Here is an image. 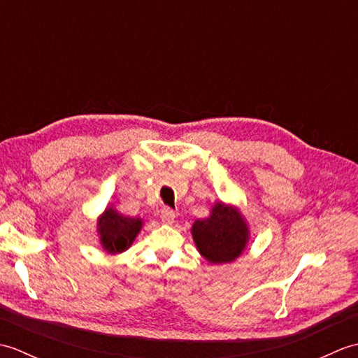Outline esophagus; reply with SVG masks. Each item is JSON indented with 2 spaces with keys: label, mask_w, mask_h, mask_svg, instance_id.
<instances>
[{
  "label": "esophagus",
  "mask_w": 358,
  "mask_h": 358,
  "mask_svg": "<svg viewBox=\"0 0 358 358\" xmlns=\"http://www.w3.org/2000/svg\"><path fill=\"white\" fill-rule=\"evenodd\" d=\"M173 218H175V212H173L171 208L164 206V208L162 209V220H163V223L172 224V223H173Z\"/></svg>",
  "instance_id": "esophagus-1"
}]
</instances>
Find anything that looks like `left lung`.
Listing matches in <instances>:
<instances>
[{
	"label": "left lung",
	"mask_w": 358,
	"mask_h": 358,
	"mask_svg": "<svg viewBox=\"0 0 358 358\" xmlns=\"http://www.w3.org/2000/svg\"><path fill=\"white\" fill-rule=\"evenodd\" d=\"M192 237L208 262L229 263L245 249L248 227L237 210L217 203L209 218L194 223Z\"/></svg>",
	"instance_id": "8db88e82"
}]
</instances>
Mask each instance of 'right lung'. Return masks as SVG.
Wrapping results in <instances>:
<instances>
[{
  "mask_svg": "<svg viewBox=\"0 0 358 358\" xmlns=\"http://www.w3.org/2000/svg\"><path fill=\"white\" fill-rule=\"evenodd\" d=\"M103 248L110 254L123 252L132 245L136 234L140 232L141 220L120 215L113 209H106L103 217L98 220Z\"/></svg>",
  "mask_w": 358,
  "mask_h": 358,
  "instance_id": "add662e5",
  "label": "right lung"
}]
</instances>
